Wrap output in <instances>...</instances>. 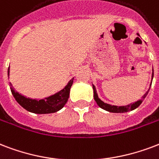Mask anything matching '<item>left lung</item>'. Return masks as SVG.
Wrapping results in <instances>:
<instances>
[{"label": "left lung", "mask_w": 159, "mask_h": 159, "mask_svg": "<svg viewBox=\"0 0 159 159\" xmlns=\"http://www.w3.org/2000/svg\"><path fill=\"white\" fill-rule=\"evenodd\" d=\"M152 77H153V69H152ZM152 84V83H151ZM93 97H94V100L96 101V102L98 103L101 108L104 109V110H106V111H108V112H127L128 111H132V110H134L135 108H137L138 107L140 106V104L143 102V99L146 98V96L148 93L149 90L148 91L147 93H145L143 96V98H142L141 100H139L136 102H134L133 104H129V105H127V106H121V107H117V106H112V105H110V104L105 103L103 102L102 101L101 99L98 98V96L97 94V91H96L95 86L93 85Z\"/></svg>", "instance_id": "8db88e82"}]
</instances>
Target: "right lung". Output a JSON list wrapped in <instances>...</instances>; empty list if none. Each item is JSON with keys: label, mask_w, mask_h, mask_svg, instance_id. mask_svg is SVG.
Wrapping results in <instances>:
<instances>
[{"label": "right lung", "mask_w": 159, "mask_h": 159, "mask_svg": "<svg viewBox=\"0 0 159 159\" xmlns=\"http://www.w3.org/2000/svg\"><path fill=\"white\" fill-rule=\"evenodd\" d=\"M9 70L10 69L8 67V77H9ZM73 79L74 78L70 80L67 85L62 90H61L60 92H58L54 95L50 96L44 99H41V100L31 99L29 98H27L20 93H18L16 91L13 89L11 82H10V88H11L13 97L23 108L33 113L46 114V113H52V112H57L63 107L69 98V93H70V89L73 82Z\"/></svg>", "instance_id": "obj_1"}]
</instances>
